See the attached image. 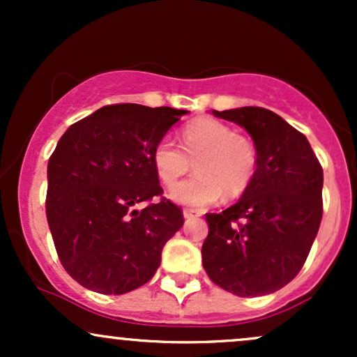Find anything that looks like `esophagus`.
Wrapping results in <instances>:
<instances>
[{"mask_svg": "<svg viewBox=\"0 0 357 357\" xmlns=\"http://www.w3.org/2000/svg\"><path fill=\"white\" fill-rule=\"evenodd\" d=\"M183 216H184V218H195V216H199V211L190 210V208H184Z\"/></svg>", "mask_w": 357, "mask_h": 357, "instance_id": "1", "label": "esophagus"}]
</instances>
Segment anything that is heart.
<instances>
[{"label": "heart", "mask_w": 357, "mask_h": 357, "mask_svg": "<svg viewBox=\"0 0 357 357\" xmlns=\"http://www.w3.org/2000/svg\"><path fill=\"white\" fill-rule=\"evenodd\" d=\"M195 164V178L176 185ZM153 165L165 186H174L171 199L188 208H204L221 196L236 198L252 183L258 165L255 142L215 119H199L183 129L181 146L171 137L159 139Z\"/></svg>", "instance_id": "heart-1"}]
</instances>
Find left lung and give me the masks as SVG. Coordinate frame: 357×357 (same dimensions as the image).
I'll return each instance as SVG.
<instances>
[{
	"instance_id": "1",
	"label": "left lung",
	"mask_w": 357,
	"mask_h": 357,
	"mask_svg": "<svg viewBox=\"0 0 357 357\" xmlns=\"http://www.w3.org/2000/svg\"><path fill=\"white\" fill-rule=\"evenodd\" d=\"M213 114L247 129L258 165L238 203L206 213L203 267L235 296H267L289 284L309 257L322 220V166L304 134L272 110Z\"/></svg>"
}]
</instances>
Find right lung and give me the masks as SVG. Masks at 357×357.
I'll list each match as a JSON object with an SVG mask.
<instances>
[{
    "instance_id": "add662e5",
    "label": "right lung",
    "mask_w": 357,
    "mask_h": 357,
    "mask_svg": "<svg viewBox=\"0 0 357 357\" xmlns=\"http://www.w3.org/2000/svg\"><path fill=\"white\" fill-rule=\"evenodd\" d=\"M186 112L105 105L60 137L48 159L47 220L61 265L85 289L121 296L144 285L183 227L181 208L162 196L153 151Z\"/></svg>"
}]
</instances>
